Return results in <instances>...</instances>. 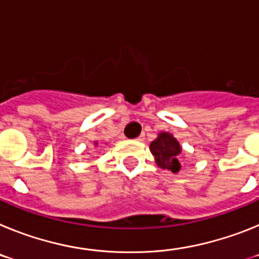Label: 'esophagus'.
<instances>
[{
	"label": "esophagus",
	"mask_w": 259,
	"mask_h": 259,
	"mask_svg": "<svg viewBox=\"0 0 259 259\" xmlns=\"http://www.w3.org/2000/svg\"><path fill=\"white\" fill-rule=\"evenodd\" d=\"M136 140H137V141H140V143H143V141H144V140H145V135H144V134H141V135H140V136L137 137Z\"/></svg>",
	"instance_id": "34e87169"
}]
</instances>
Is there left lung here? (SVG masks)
Here are the masks:
<instances>
[{"instance_id": "1", "label": "left lung", "mask_w": 259, "mask_h": 259, "mask_svg": "<svg viewBox=\"0 0 259 259\" xmlns=\"http://www.w3.org/2000/svg\"><path fill=\"white\" fill-rule=\"evenodd\" d=\"M154 161L158 167L178 174L182 168L179 155L182 154V146L170 132H159L155 140L149 145Z\"/></svg>"}]
</instances>
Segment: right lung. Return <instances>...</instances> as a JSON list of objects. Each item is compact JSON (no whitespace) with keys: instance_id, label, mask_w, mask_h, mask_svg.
<instances>
[{"instance_id":"add662e5","label":"right lung","mask_w":259,"mask_h":259,"mask_svg":"<svg viewBox=\"0 0 259 259\" xmlns=\"http://www.w3.org/2000/svg\"><path fill=\"white\" fill-rule=\"evenodd\" d=\"M98 145V143H97V141H95V146H97Z\"/></svg>"}]
</instances>
